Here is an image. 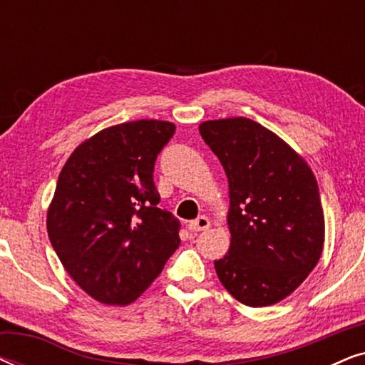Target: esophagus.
I'll return each mask as SVG.
<instances>
[{
	"label": "esophagus",
	"mask_w": 365,
	"mask_h": 365,
	"mask_svg": "<svg viewBox=\"0 0 365 365\" xmlns=\"http://www.w3.org/2000/svg\"><path fill=\"white\" fill-rule=\"evenodd\" d=\"M209 226H211V221H209V217L199 216L197 219H194V221L187 224V229L191 232H199V231H206V229H209Z\"/></svg>",
	"instance_id": "34e87169"
}]
</instances>
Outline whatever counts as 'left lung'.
<instances>
[{
    "label": "left lung",
    "mask_w": 365,
    "mask_h": 365,
    "mask_svg": "<svg viewBox=\"0 0 365 365\" xmlns=\"http://www.w3.org/2000/svg\"><path fill=\"white\" fill-rule=\"evenodd\" d=\"M229 182L231 246L214 261L227 292L249 307L281 302L306 281L324 249V211L301 154L252 119L199 124Z\"/></svg>",
    "instance_id": "obj_1"
}]
</instances>
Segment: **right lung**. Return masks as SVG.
Segmentation results:
<instances>
[{"instance_id":"obj_1","label":"right lung","mask_w":365,"mask_h":365,"mask_svg":"<svg viewBox=\"0 0 365 365\" xmlns=\"http://www.w3.org/2000/svg\"><path fill=\"white\" fill-rule=\"evenodd\" d=\"M176 126L139 119L84 139L59 173L48 236L63 267L98 302L136 301L179 247V221L158 207V154Z\"/></svg>"}]
</instances>
